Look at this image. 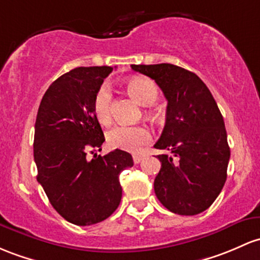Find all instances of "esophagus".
I'll return each mask as SVG.
<instances>
[{"instance_id": "1", "label": "esophagus", "mask_w": 260, "mask_h": 260, "mask_svg": "<svg viewBox=\"0 0 260 260\" xmlns=\"http://www.w3.org/2000/svg\"><path fill=\"white\" fill-rule=\"evenodd\" d=\"M144 156L145 155H143V154H135V155H133V161H135V164L141 162L144 159Z\"/></svg>"}]
</instances>
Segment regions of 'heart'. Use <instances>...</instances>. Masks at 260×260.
I'll return each instance as SVG.
<instances>
[{
  "instance_id": "b5f03b06",
  "label": "heart",
  "mask_w": 260,
  "mask_h": 260,
  "mask_svg": "<svg viewBox=\"0 0 260 260\" xmlns=\"http://www.w3.org/2000/svg\"><path fill=\"white\" fill-rule=\"evenodd\" d=\"M127 90L137 102L143 106L153 105L159 98V90L153 80L144 76H133L127 81ZM112 91L107 84H102L95 92L92 108L95 117L101 124L111 122ZM107 144L113 149L137 152L142 145L152 139L149 129L145 125H116L107 132Z\"/></svg>"
}]
</instances>
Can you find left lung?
Wrapping results in <instances>:
<instances>
[{
  "label": "left lung",
  "instance_id": "1",
  "mask_svg": "<svg viewBox=\"0 0 260 260\" xmlns=\"http://www.w3.org/2000/svg\"><path fill=\"white\" fill-rule=\"evenodd\" d=\"M149 76L168 101L156 149L161 168L154 191L174 213L193 216L213 204L227 179L230 147L223 117L212 93L196 74L173 64L131 65Z\"/></svg>",
  "mask_w": 260,
  "mask_h": 260
}]
</instances>
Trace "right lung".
I'll return each instance as SVG.
<instances>
[{
    "label": "right lung",
    "mask_w": 260,
    "mask_h": 260,
    "mask_svg": "<svg viewBox=\"0 0 260 260\" xmlns=\"http://www.w3.org/2000/svg\"><path fill=\"white\" fill-rule=\"evenodd\" d=\"M112 70L90 67L64 74L45 91L37 113V180L56 212L78 226L99 223L115 212L122 198L119 174L133 167L124 150L86 156L105 142L92 100Z\"/></svg>",
    "instance_id": "add662e5"
}]
</instances>
